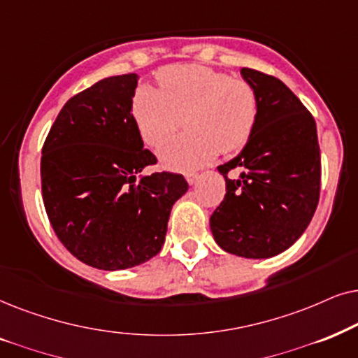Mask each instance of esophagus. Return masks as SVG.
<instances>
[{
    "instance_id": "1",
    "label": "esophagus",
    "mask_w": 358,
    "mask_h": 358,
    "mask_svg": "<svg viewBox=\"0 0 358 358\" xmlns=\"http://www.w3.org/2000/svg\"><path fill=\"white\" fill-rule=\"evenodd\" d=\"M198 173L196 171H192V173H187V182L189 183V185H193V183H196V180H198Z\"/></svg>"
}]
</instances>
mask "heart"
Wrapping results in <instances>:
<instances>
[{
	"label": "heart",
	"instance_id": "1",
	"mask_svg": "<svg viewBox=\"0 0 358 358\" xmlns=\"http://www.w3.org/2000/svg\"><path fill=\"white\" fill-rule=\"evenodd\" d=\"M157 78L162 90H139L132 116L150 147L169 141L187 116L189 132L159 150L166 169L192 170L217 150L231 154L245 145L259 117V96L247 80L204 65H169Z\"/></svg>",
	"mask_w": 358,
	"mask_h": 358
}]
</instances>
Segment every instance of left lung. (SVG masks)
<instances>
[{
    "label": "left lung",
    "instance_id": "obj_1",
    "mask_svg": "<svg viewBox=\"0 0 358 358\" xmlns=\"http://www.w3.org/2000/svg\"><path fill=\"white\" fill-rule=\"evenodd\" d=\"M259 96V117L241 154L219 165L226 196L209 226L222 250L268 259L296 242L311 222L321 192L316 122L275 76L241 70ZM240 176L231 180L227 175Z\"/></svg>",
    "mask_w": 358,
    "mask_h": 358
}]
</instances>
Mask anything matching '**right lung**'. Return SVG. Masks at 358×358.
<instances>
[{
	"instance_id": "1",
	"label": "right lung",
	"mask_w": 358,
	"mask_h": 358,
	"mask_svg": "<svg viewBox=\"0 0 358 358\" xmlns=\"http://www.w3.org/2000/svg\"><path fill=\"white\" fill-rule=\"evenodd\" d=\"M136 73L109 76L65 103L42 147V199L57 237L83 264L124 270L159 254L180 173L157 164L132 116Z\"/></svg>"
}]
</instances>
